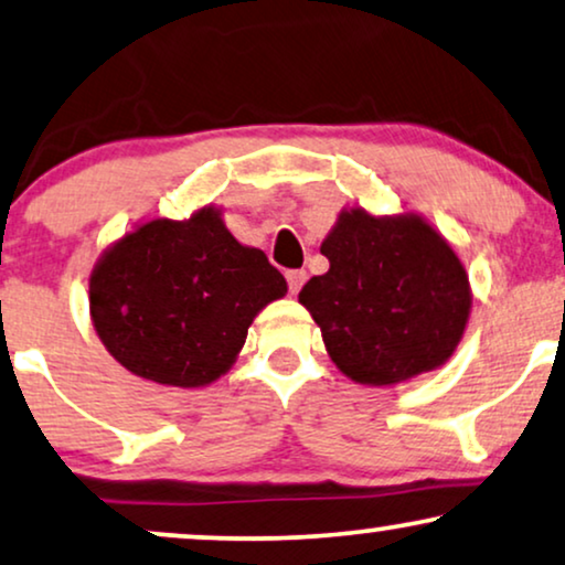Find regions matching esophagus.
Returning a JSON list of instances; mask_svg holds the SVG:
<instances>
[{
  "label": "esophagus",
  "mask_w": 565,
  "mask_h": 565,
  "mask_svg": "<svg viewBox=\"0 0 565 565\" xmlns=\"http://www.w3.org/2000/svg\"><path fill=\"white\" fill-rule=\"evenodd\" d=\"M285 277H288L290 292L296 296V292L303 288V282H306V269H290V273H285Z\"/></svg>",
  "instance_id": "1"
}]
</instances>
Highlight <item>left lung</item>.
I'll return each mask as SVG.
<instances>
[{
  "label": "left lung",
  "mask_w": 565,
  "mask_h": 565,
  "mask_svg": "<svg viewBox=\"0 0 565 565\" xmlns=\"http://www.w3.org/2000/svg\"><path fill=\"white\" fill-rule=\"evenodd\" d=\"M329 273L298 300L358 384H399L449 361L470 317L467 273L423 217L345 210L321 244Z\"/></svg>",
  "instance_id": "left-lung-1"
}]
</instances>
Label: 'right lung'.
<instances>
[{
    "label": "right lung",
    "instance_id": "obj_1",
    "mask_svg": "<svg viewBox=\"0 0 565 565\" xmlns=\"http://www.w3.org/2000/svg\"><path fill=\"white\" fill-rule=\"evenodd\" d=\"M285 292L265 252L204 207L184 223L150 220L108 248L90 275V313L124 369L189 390L231 369L256 313Z\"/></svg>",
    "mask_w": 565,
    "mask_h": 565
}]
</instances>
